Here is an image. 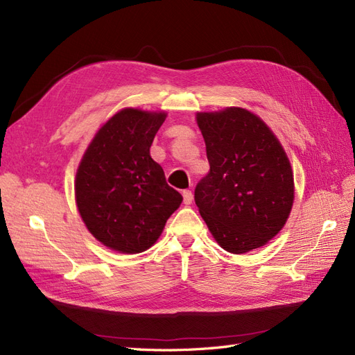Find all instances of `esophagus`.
<instances>
[{
    "instance_id": "1",
    "label": "esophagus",
    "mask_w": 355,
    "mask_h": 355,
    "mask_svg": "<svg viewBox=\"0 0 355 355\" xmlns=\"http://www.w3.org/2000/svg\"><path fill=\"white\" fill-rule=\"evenodd\" d=\"M182 196H184V202L187 204V206H189V204L192 202V192L189 189H185V191H182Z\"/></svg>"
}]
</instances>
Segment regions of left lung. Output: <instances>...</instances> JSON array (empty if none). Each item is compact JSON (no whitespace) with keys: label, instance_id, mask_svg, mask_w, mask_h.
I'll use <instances>...</instances> for the list:
<instances>
[{"label":"left lung","instance_id":"1","mask_svg":"<svg viewBox=\"0 0 355 355\" xmlns=\"http://www.w3.org/2000/svg\"><path fill=\"white\" fill-rule=\"evenodd\" d=\"M210 170L196 204L216 243L234 254L265 245L283 230L295 201L290 159L261 116L240 106L197 112Z\"/></svg>","mask_w":355,"mask_h":355}]
</instances>
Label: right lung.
<instances>
[{
	"label": "right lung",
	"mask_w": 355,
	"mask_h": 355,
	"mask_svg": "<svg viewBox=\"0 0 355 355\" xmlns=\"http://www.w3.org/2000/svg\"><path fill=\"white\" fill-rule=\"evenodd\" d=\"M166 116V111L120 110L96 132L78 164L80 216L96 240L118 253L153 247L184 200L149 154Z\"/></svg>",
	"instance_id": "add662e5"
}]
</instances>
